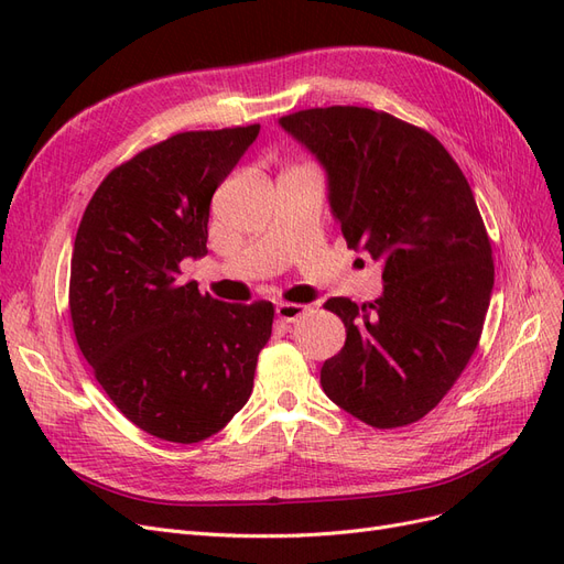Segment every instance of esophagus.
<instances>
[{
    "mask_svg": "<svg viewBox=\"0 0 564 564\" xmlns=\"http://www.w3.org/2000/svg\"><path fill=\"white\" fill-rule=\"evenodd\" d=\"M305 305L301 303H278L275 305V315L280 322H296L301 315H305Z\"/></svg>",
    "mask_w": 564,
    "mask_h": 564,
    "instance_id": "obj_1",
    "label": "esophagus"
}]
</instances>
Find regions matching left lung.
I'll use <instances>...</instances> for the list:
<instances>
[{"label": "left lung", "instance_id": "1", "mask_svg": "<svg viewBox=\"0 0 564 564\" xmlns=\"http://www.w3.org/2000/svg\"><path fill=\"white\" fill-rule=\"evenodd\" d=\"M280 127L319 162L346 242L383 268V294L329 299L346 346L322 365L327 398L373 429L423 419L482 334L491 245L470 185L435 135L355 106L286 115Z\"/></svg>", "mask_w": 564, "mask_h": 564}]
</instances>
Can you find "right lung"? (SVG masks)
<instances>
[{"label": "right lung", "instance_id": "add662e5", "mask_svg": "<svg viewBox=\"0 0 564 564\" xmlns=\"http://www.w3.org/2000/svg\"><path fill=\"white\" fill-rule=\"evenodd\" d=\"M259 131H185L139 152L98 185L77 228V346L119 412L166 442L226 429L272 334V303L202 296L178 268L207 256L212 197Z\"/></svg>", "mask_w": 564, "mask_h": 564}]
</instances>
